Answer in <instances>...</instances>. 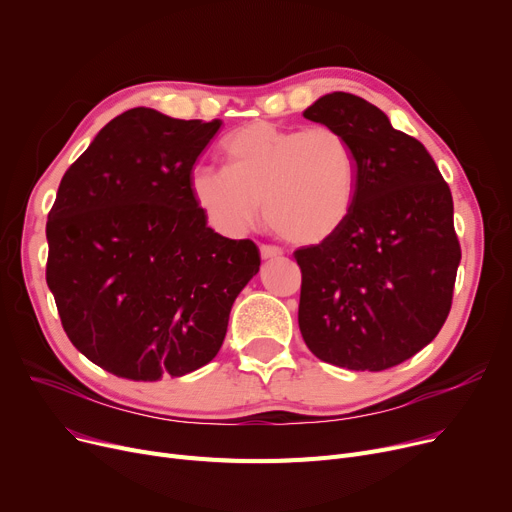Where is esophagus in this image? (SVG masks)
Wrapping results in <instances>:
<instances>
[{"mask_svg":"<svg viewBox=\"0 0 512 512\" xmlns=\"http://www.w3.org/2000/svg\"><path fill=\"white\" fill-rule=\"evenodd\" d=\"M259 253H261V259H265V261L267 259H276V257L282 255V251L278 247H272V245H261Z\"/></svg>","mask_w":512,"mask_h":512,"instance_id":"34e87169","label":"esophagus"}]
</instances>
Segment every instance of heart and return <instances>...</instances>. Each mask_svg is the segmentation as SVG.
<instances>
[{
    "label": "heart",
    "mask_w": 512,
    "mask_h": 512,
    "mask_svg": "<svg viewBox=\"0 0 512 512\" xmlns=\"http://www.w3.org/2000/svg\"><path fill=\"white\" fill-rule=\"evenodd\" d=\"M228 168L197 166L191 195L207 224L228 236L247 232L261 215L294 245H319L351 218L359 159L332 126L282 128L251 122L224 141Z\"/></svg>",
    "instance_id": "heart-1"
}]
</instances>
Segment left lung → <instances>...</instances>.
<instances>
[{
  "mask_svg": "<svg viewBox=\"0 0 512 512\" xmlns=\"http://www.w3.org/2000/svg\"><path fill=\"white\" fill-rule=\"evenodd\" d=\"M303 116L340 130L359 159L351 218L294 253L303 340L336 367H394L438 336L452 305L461 247L450 188L427 149L357 95H324Z\"/></svg>",
  "mask_w": 512,
  "mask_h": 512,
  "instance_id": "1",
  "label": "left lung"
}]
</instances>
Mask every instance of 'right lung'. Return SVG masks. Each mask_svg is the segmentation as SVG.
<instances>
[{
	"mask_svg": "<svg viewBox=\"0 0 512 512\" xmlns=\"http://www.w3.org/2000/svg\"><path fill=\"white\" fill-rule=\"evenodd\" d=\"M220 126L134 107L60 182L47 286L70 342L118 378L155 382L207 365L259 272L255 242L213 232L188 184Z\"/></svg>",
	"mask_w": 512,
	"mask_h": 512,
	"instance_id": "1",
	"label": "right lung"
}]
</instances>
